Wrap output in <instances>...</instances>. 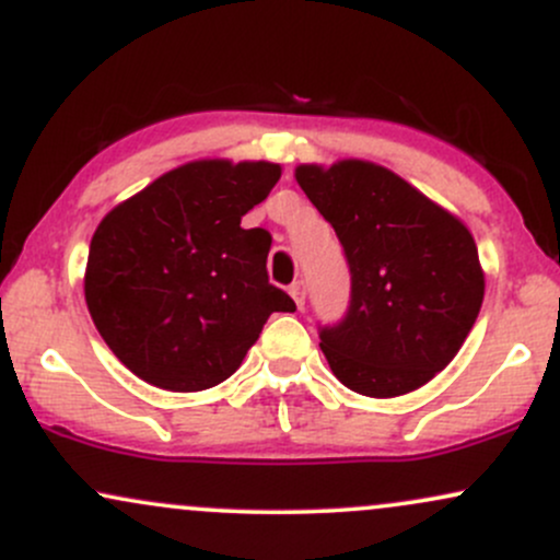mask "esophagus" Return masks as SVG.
<instances>
[{
	"mask_svg": "<svg viewBox=\"0 0 560 560\" xmlns=\"http://www.w3.org/2000/svg\"><path fill=\"white\" fill-rule=\"evenodd\" d=\"M289 294H292V300L298 302V307H305V281H294V284H289Z\"/></svg>",
	"mask_w": 560,
	"mask_h": 560,
	"instance_id": "esophagus-1",
	"label": "esophagus"
}]
</instances>
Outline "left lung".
I'll return each instance as SVG.
<instances>
[{"label":"left lung","instance_id":"8db88e82","mask_svg":"<svg viewBox=\"0 0 560 560\" xmlns=\"http://www.w3.org/2000/svg\"><path fill=\"white\" fill-rule=\"evenodd\" d=\"M298 184L331 223L350 268V305L318 326L334 376L358 395L423 387L466 342L485 300L468 229L382 165H300Z\"/></svg>","mask_w":560,"mask_h":560}]
</instances>
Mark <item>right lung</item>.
I'll return each mask as SVG.
<instances>
[{"label": "right lung", "mask_w": 560, "mask_h": 560, "mask_svg": "<svg viewBox=\"0 0 560 560\" xmlns=\"http://www.w3.org/2000/svg\"><path fill=\"white\" fill-rule=\"evenodd\" d=\"M279 176L276 163L199 160L102 218L89 244L86 305L115 358L147 384L215 387L271 313L298 311L268 281L271 234L242 229Z\"/></svg>", "instance_id": "obj_1"}]
</instances>
